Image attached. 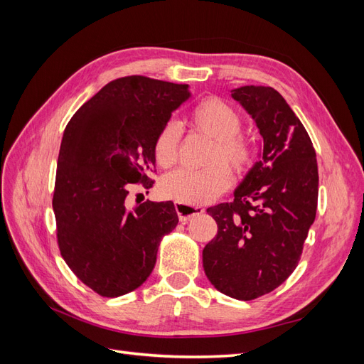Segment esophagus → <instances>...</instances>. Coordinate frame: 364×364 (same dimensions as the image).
Masks as SVG:
<instances>
[{"instance_id":"obj_1","label":"esophagus","mask_w":364,"mask_h":364,"mask_svg":"<svg viewBox=\"0 0 364 364\" xmlns=\"http://www.w3.org/2000/svg\"><path fill=\"white\" fill-rule=\"evenodd\" d=\"M174 208H176V213H178L179 220L182 223H186L190 218H193L196 215H200L205 211V209L200 206H190V205H183L179 202L174 203Z\"/></svg>"}]
</instances>
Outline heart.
Returning <instances> with one entry per match:
<instances>
[{"label": "heart", "mask_w": 364, "mask_h": 364, "mask_svg": "<svg viewBox=\"0 0 364 364\" xmlns=\"http://www.w3.org/2000/svg\"><path fill=\"white\" fill-rule=\"evenodd\" d=\"M190 126L214 139L209 162L214 164L206 170H176L165 176L161 182V193L183 205H205L225 193L232 174L223 160L237 174L246 173L255 159V144L241 134V117L235 109L218 97H206L190 112ZM181 130L178 124L167 123L155 138L153 155L162 168H170L179 156Z\"/></svg>", "instance_id": "obj_1"}]
</instances>
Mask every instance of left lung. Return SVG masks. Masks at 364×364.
<instances>
[{
    "label": "left lung",
    "mask_w": 364,
    "mask_h": 364,
    "mask_svg": "<svg viewBox=\"0 0 364 364\" xmlns=\"http://www.w3.org/2000/svg\"><path fill=\"white\" fill-rule=\"evenodd\" d=\"M230 95L255 119L262 158L234 202L206 209L218 229L203 249V270L218 291L252 301L279 287L299 262L316 218L318 173L310 136L277 90L241 86Z\"/></svg>",
    "instance_id": "left-lung-1"
}]
</instances>
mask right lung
Wrapping results in <instances>:
<instances>
[{"label": "right lung", "instance_id": "right-lung-1", "mask_svg": "<svg viewBox=\"0 0 364 364\" xmlns=\"http://www.w3.org/2000/svg\"><path fill=\"white\" fill-rule=\"evenodd\" d=\"M188 85L127 75L77 111L62 138L53 209L60 255L105 297L134 291L155 267L164 235L178 225L173 202L126 206L134 185L151 188L153 144Z\"/></svg>", "mask_w": 364, "mask_h": 364}]
</instances>
